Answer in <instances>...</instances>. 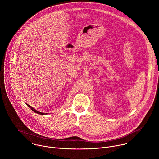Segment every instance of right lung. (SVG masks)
I'll use <instances>...</instances> for the list:
<instances>
[{"mask_svg": "<svg viewBox=\"0 0 159 159\" xmlns=\"http://www.w3.org/2000/svg\"><path fill=\"white\" fill-rule=\"evenodd\" d=\"M33 111H34L35 113H38V114H39V115H46L47 113H41V112H39V111H37V110H35V109H34V108H33L32 106H30V105H29V104H26Z\"/></svg>", "mask_w": 159, "mask_h": 159, "instance_id": "right-lung-1", "label": "right lung"}]
</instances>
